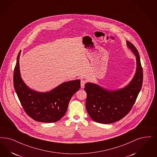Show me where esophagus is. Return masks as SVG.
<instances>
[{
    "mask_svg": "<svg viewBox=\"0 0 157 157\" xmlns=\"http://www.w3.org/2000/svg\"><path fill=\"white\" fill-rule=\"evenodd\" d=\"M86 83V81H85V80H84V79H82L81 81V86L82 88H84V86H85V83Z\"/></svg>",
    "mask_w": 157,
    "mask_h": 157,
    "instance_id": "1",
    "label": "esophagus"
}]
</instances>
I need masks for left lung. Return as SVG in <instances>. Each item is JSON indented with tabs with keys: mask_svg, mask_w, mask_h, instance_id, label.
Wrapping results in <instances>:
<instances>
[{
	"mask_svg": "<svg viewBox=\"0 0 157 157\" xmlns=\"http://www.w3.org/2000/svg\"><path fill=\"white\" fill-rule=\"evenodd\" d=\"M128 47L136 56L137 69L131 82L125 88L117 90H107L92 83H86V108L94 121L110 124L123 119L130 112L142 87L143 71L140 58L136 47L127 41Z\"/></svg>",
	"mask_w": 157,
	"mask_h": 157,
	"instance_id": "1",
	"label": "left lung"
}]
</instances>
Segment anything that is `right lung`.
Instances as JSON below:
<instances>
[{"label": "right lung", "instance_id": "obj_1", "mask_svg": "<svg viewBox=\"0 0 157 157\" xmlns=\"http://www.w3.org/2000/svg\"><path fill=\"white\" fill-rule=\"evenodd\" d=\"M13 73V85L19 101L26 114L37 121L54 123L67 112L72 96L81 88L80 80L64 82L49 92H38L28 88L19 70V57Z\"/></svg>", "mask_w": 157, "mask_h": 157}]
</instances>
